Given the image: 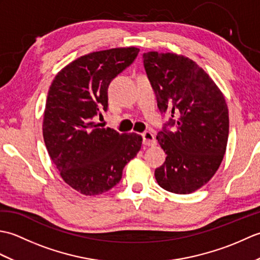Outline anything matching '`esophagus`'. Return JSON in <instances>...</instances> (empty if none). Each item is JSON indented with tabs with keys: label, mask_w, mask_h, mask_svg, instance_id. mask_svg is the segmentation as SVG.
<instances>
[{
	"label": "esophagus",
	"mask_w": 260,
	"mask_h": 260,
	"mask_svg": "<svg viewBox=\"0 0 260 260\" xmlns=\"http://www.w3.org/2000/svg\"><path fill=\"white\" fill-rule=\"evenodd\" d=\"M142 137H143V144L146 145V146H153L155 145V137H154L153 133H151V132H145V133L142 134Z\"/></svg>",
	"instance_id": "34e87169"
}]
</instances>
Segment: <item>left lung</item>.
I'll list each match as a JSON object with an SVG mask.
<instances>
[{"instance_id":"left-lung-1","label":"left lung","mask_w":260,"mask_h":260,"mask_svg":"<svg viewBox=\"0 0 260 260\" xmlns=\"http://www.w3.org/2000/svg\"><path fill=\"white\" fill-rule=\"evenodd\" d=\"M143 59L159 112L171 115L156 136L168 156L155 179L164 190L189 194L208 183L222 162L229 135L227 104L193 60L156 51Z\"/></svg>"}]
</instances>
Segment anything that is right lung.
Instances as JSON below:
<instances>
[{"mask_svg":"<svg viewBox=\"0 0 260 260\" xmlns=\"http://www.w3.org/2000/svg\"><path fill=\"white\" fill-rule=\"evenodd\" d=\"M139 52L129 47L88 53L59 71L49 88L43 140L63 181L81 194H102L119 183L125 165L141 150V135L99 128L93 121L108 108L110 81Z\"/></svg>","mask_w":260,"mask_h":260,"instance_id":"obj_1","label":"right lung"}]
</instances>
